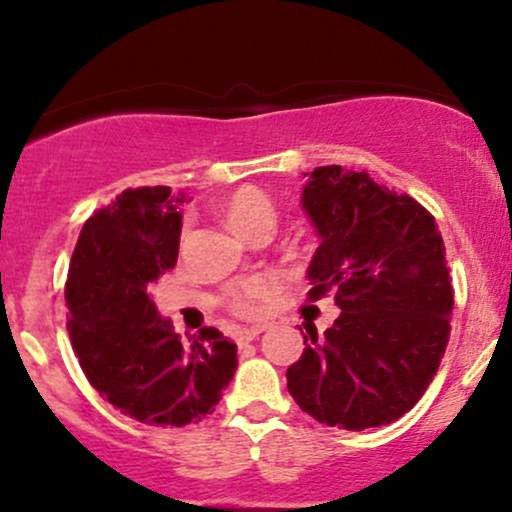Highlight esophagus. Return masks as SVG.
Returning a JSON list of instances; mask_svg holds the SVG:
<instances>
[{
    "instance_id": "1",
    "label": "esophagus",
    "mask_w": 512,
    "mask_h": 512,
    "mask_svg": "<svg viewBox=\"0 0 512 512\" xmlns=\"http://www.w3.org/2000/svg\"><path fill=\"white\" fill-rule=\"evenodd\" d=\"M264 330H267V325H257V327H250V330H240L236 334V342L238 344H248V342H252V339L260 337Z\"/></svg>"
}]
</instances>
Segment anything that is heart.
Segmentation results:
<instances>
[{
	"mask_svg": "<svg viewBox=\"0 0 512 512\" xmlns=\"http://www.w3.org/2000/svg\"><path fill=\"white\" fill-rule=\"evenodd\" d=\"M223 216L238 233L252 236V233L262 231V228L272 231L276 221V207L267 192H262L260 187L248 185L240 187L223 202ZM264 293H267V284L262 279L248 281V284H243L233 293V310L236 313H250L252 303L262 298Z\"/></svg>",
	"mask_w": 512,
	"mask_h": 512,
	"instance_id": "heart-1",
	"label": "heart"
}]
</instances>
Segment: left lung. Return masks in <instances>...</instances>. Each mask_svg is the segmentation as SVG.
<instances>
[{
    "mask_svg": "<svg viewBox=\"0 0 512 512\" xmlns=\"http://www.w3.org/2000/svg\"><path fill=\"white\" fill-rule=\"evenodd\" d=\"M305 178L301 204L320 238L308 296L332 291L342 313L325 337L315 327L303 337V356L286 370L289 392L320 424H392L424 395L450 339L443 238L416 199L366 170L320 166Z\"/></svg>",
    "mask_w": 512,
    "mask_h": 512,
    "instance_id": "left-lung-1",
    "label": "left lung"
}]
</instances>
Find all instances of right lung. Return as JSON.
I'll return each mask as SVG.
<instances>
[{"instance_id":"right-lung-1","label":"right lung","mask_w":512,"mask_h":512,"mask_svg":"<svg viewBox=\"0 0 512 512\" xmlns=\"http://www.w3.org/2000/svg\"><path fill=\"white\" fill-rule=\"evenodd\" d=\"M185 195L125 190L81 228L69 262V339L88 383L149 426L207 419L238 368V346L214 327L182 339L151 286L175 267Z\"/></svg>"}]
</instances>
